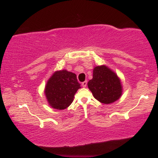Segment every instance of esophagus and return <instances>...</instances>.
Masks as SVG:
<instances>
[{"instance_id":"34e87169","label":"esophagus","mask_w":158,"mask_h":158,"mask_svg":"<svg viewBox=\"0 0 158 158\" xmlns=\"http://www.w3.org/2000/svg\"><path fill=\"white\" fill-rule=\"evenodd\" d=\"M87 83H88V82H87V81H83V82L81 83V85H82V87H83V88H85V87L87 86Z\"/></svg>"}]
</instances>
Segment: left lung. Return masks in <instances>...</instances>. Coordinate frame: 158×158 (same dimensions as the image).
Masks as SVG:
<instances>
[{
  "mask_svg": "<svg viewBox=\"0 0 158 158\" xmlns=\"http://www.w3.org/2000/svg\"><path fill=\"white\" fill-rule=\"evenodd\" d=\"M94 98L103 104H110L119 99L123 86L117 75L106 65L94 68L93 79L88 83Z\"/></svg>",
  "mask_w": 158,
  "mask_h": 158,
  "instance_id": "left-lung-1",
  "label": "left lung"
}]
</instances>
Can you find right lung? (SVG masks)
<instances>
[{
	"mask_svg": "<svg viewBox=\"0 0 158 158\" xmlns=\"http://www.w3.org/2000/svg\"><path fill=\"white\" fill-rule=\"evenodd\" d=\"M80 84L77 75L66 70L56 71L45 86L44 94L52 108L63 110L73 102V97Z\"/></svg>",
	"mask_w": 158,
	"mask_h": 158,
	"instance_id": "obj_1",
	"label": "right lung"
}]
</instances>
